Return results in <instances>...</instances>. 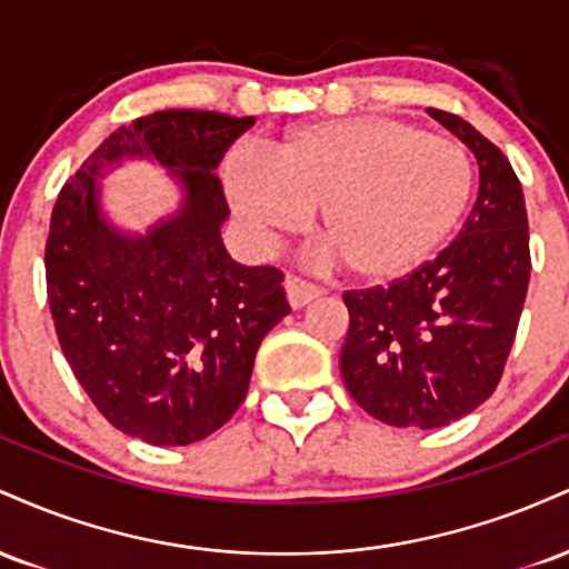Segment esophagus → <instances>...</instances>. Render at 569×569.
<instances>
[{"mask_svg":"<svg viewBox=\"0 0 569 569\" xmlns=\"http://www.w3.org/2000/svg\"><path fill=\"white\" fill-rule=\"evenodd\" d=\"M323 293V289H318V286L307 283V280L297 278V276H289L286 278V297H289V305L293 310H299V307L310 305L312 299H318Z\"/></svg>","mask_w":569,"mask_h":569,"instance_id":"esophagus-1","label":"esophagus"}]
</instances>
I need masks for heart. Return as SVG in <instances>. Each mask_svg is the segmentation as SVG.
Instances as JSON below:
<instances>
[{
  "label": "heart",
  "instance_id": "b5f03b06",
  "mask_svg": "<svg viewBox=\"0 0 569 569\" xmlns=\"http://www.w3.org/2000/svg\"><path fill=\"white\" fill-rule=\"evenodd\" d=\"M471 160L455 141L385 114L291 130L264 158H232L224 187L259 243L321 213L326 257L350 278L390 283L439 251L466 211Z\"/></svg>",
  "mask_w": 569,
  "mask_h": 569
}]
</instances>
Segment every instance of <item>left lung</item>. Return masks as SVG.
Masks as SVG:
<instances>
[{
	"label": "left lung",
	"instance_id": "left-lung-1",
	"mask_svg": "<svg viewBox=\"0 0 569 569\" xmlns=\"http://www.w3.org/2000/svg\"><path fill=\"white\" fill-rule=\"evenodd\" d=\"M479 162V194L433 262L390 289L348 291L339 369L348 393L396 428H441L498 388L530 283V232L511 162L462 117L428 109Z\"/></svg>",
	"mask_w": 569,
	"mask_h": 569
}]
</instances>
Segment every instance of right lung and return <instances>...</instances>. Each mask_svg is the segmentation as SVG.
Instances as JSON below:
<instances>
[{
	"label": "right lung",
	"instance_id": "1",
	"mask_svg": "<svg viewBox=\"0 0 569 569\" xmlns=\"http://www.w3.org/2000/svg\"><path fill=\"white\" fill-rule=\"evenodd\" d=\"M253 117L166 109L117 128L58 194L44 248L58 342L98 411L154 447H187L238 411L259 345L291 312L283 272L227 253L217 168ZM147 159L182 192L147 233L106 217L100 179Z\"/></svg>",
	"mask_w": 569,
	"mask_h": 569
}]
</instances>
